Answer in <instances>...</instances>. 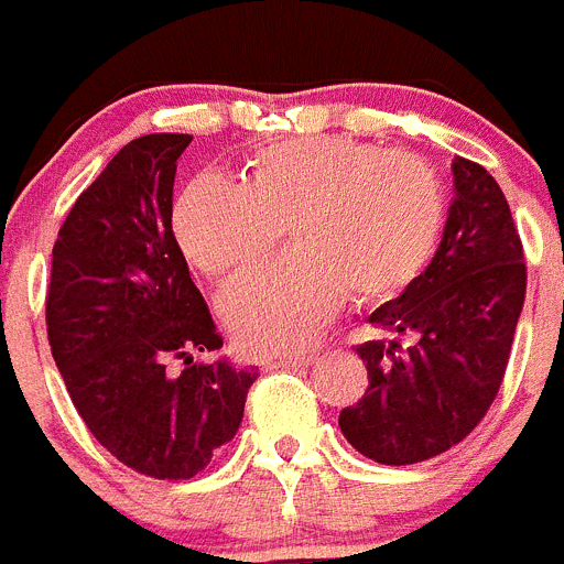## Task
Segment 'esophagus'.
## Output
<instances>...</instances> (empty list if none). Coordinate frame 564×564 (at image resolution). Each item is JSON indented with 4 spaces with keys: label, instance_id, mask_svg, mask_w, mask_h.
Here are the masks:
<instances>
[{
    "label": "esophagus",
    "instance_id": "obj_1",
    "mask_svg": "<svg viewBox=\"0 0 564 564\" xmlns=\"http://www.w3.org/2000/svg\"><path fill=\"white\" fill-rule=\"evenodd\" d=\"M316 356H285V358H271L268 370H296V367H311Z\"/></svg>",
    "mask_w": 564,
    "mask_h": 564
}]
</instances>
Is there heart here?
Here are the masks:
<instances>
[{
	"label": "heart",
	"mask_w": 564,
	"mask_h": 564,
	"mask_svg": "<svg viewBox=\"0 0 564 564\" xmlns=\"http://www.w3.org/2000/svg\"><path fill=\"white\" fill-rule=\"evenodd\" d=\"M183 253L214 279L265 257L288 226L293 253L223 293L242 350L271 356L316 341L347 291L358 302L403 293L435 259L446 192L430 163L352 138H296L248 163V186L197 174L174 203Z\"/></svg>",
	"instance_id": "heart-1"
}]
</instances>
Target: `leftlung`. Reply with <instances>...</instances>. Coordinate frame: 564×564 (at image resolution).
<instances>
[{
	"label": "left lung",
	"instance_id": "left-lung-1",
	"mask_svg": "<svg viewBox=\"0 0 564 564\" xmlns=\"http://www.w3.org/2000/svg\"><path fill=\"white\" fill-rule=\"evenodd\" d=\"M455 200L430 268L370 325L401 341H364L370 387L338 415L356 452L410 466L452 449L497 398L525 302V262L511 208L480 163L455 158Z\"/></svg>",
	"mask_w": 564,
	"mask_h": 564
}]
</instances>
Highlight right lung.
Segmentation results:
<instances>
[{
  "mask_svg": "<svg viewBox=\"0 0 564 564\" xmlns=\"http://www.w3.org/2000/svg\"><path fill=\"white\" fill-rule=\"evenodd\" d=\"M192 134L129 141L82 192L53 246L47 338L87 430L123 466L188 480L237 435L257 367L194 364L223 338L172 231ZM187 367L174 377L167 361Z\"/></svg>",
  "mask_w": 564,
  "mask_h": 564,
  "instance_id": "obj_1",
  "label": "right lung"
}]
</instances>
